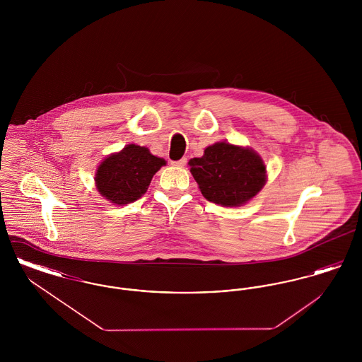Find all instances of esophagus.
Wrapping results in <instances>:
<instances>
[{"instance_id":"1","label":"esophagus","mask_w":362,"mask_h":362,"mask_svg":"<svg viewBox=\"0 0 362 362\" xmlns=\"http://www.w3.org/2000/svg\"><path fill=\"white\" fill-rule=\"evenodd\" d=\"M186 163H187V158H186V157H183V158L177 160V161H171V164H173V167H185Z\"/></svg>"}]
</instances>
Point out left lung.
Instances as JSON below:
<instances>
[{
  "label": "left lung",
  "instance_id": "8db88e82",
  "mask_svg": "<svg viewBox=\"0 0 362 362\" xmlns=\"http://www.w3.org/2000/svg\"><path fill=\"white\" fill-rule=\"evenodd\" d=\"M198 187L207 201L221 206L236 207L252 199L266 185V165L251 148L216 142L202 157L189 161Z\"/></svg>",
  "mask_w": 362,
  "mask_h": 362
}]
</instances>
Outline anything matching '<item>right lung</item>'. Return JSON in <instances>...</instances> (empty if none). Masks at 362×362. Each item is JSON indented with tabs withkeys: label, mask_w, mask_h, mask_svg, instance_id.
Wrapping results in <instances>:
<instances>
[{
	"label": "right lung",
	"mask_w": 362,
	"mask_h": 362,
	"mask_svg": "<svg viewBox=\"0 0 362 362\" xmlns=\"http://www.w3.org/2000/svg\"><path fill=\"white\" fill-rule=\"evenodd\" d=\"M165 160L145 146L126 145L121 152L105 157L95 173L96 189L114 205H127L141 198Z\"/></svg>",
	"instance_id": "right-lung-1"
}]
</instances>
